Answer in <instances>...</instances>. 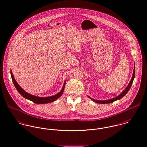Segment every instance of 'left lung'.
Masks as SVG:
<instances>
[{
    "mask_svg": "<svg viewBox=\"0 0 147 147\" xmlns=\"http://www.w3.org/2000/svg\"><path fill=\"white\" fill-rule=\"evenodd\" d=\"M135 65H134V68L133 74V77L131 78V80L130 81L128 86L126 88V89L122 92V93H121L119 96H116V98H112L111 99H109V100H95L93 98H90V96L89 98L91 99L93 101H94V102L95 103H100V104H108V103H112L118 99H120L121 98H122L123 96H124L127 93L129 92V90H130L131 85H132V84H133V82L134 79V77H135Z\"/></svg>",
    "mask_w": 147,
    "mask_h": 147,
    "instance_id": "left-lung-1",
    "label": "left lung"
}]
</instances>
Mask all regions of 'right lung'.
Listing matches in <instances>:
<instances>
[{
  "label": "right lung",
  "instance_id": "right-lung-1",
  "mask_svg": "<svg viewBox=\"0 0 147 147\" xmlns=\"http://www.w3.org/2000/svg\"><path fill=\"white\" fill-rule=\"evenodd\" d=\"M11 77H12V81L13 82L15 88H16L18 92V93L27 99H28V100H30L32 101V102H34L35 103H36V104H45V103H51V102L55 101V100H57L59 97H60L62 95V94L63 93V91H64L65 87L66 82H65L63 88H62V90L59 93L53 96H49V97H44V98L38 97V96H34V95H31L30 94L27 93L25 90H24L20 86V85L17 84V81L15 80L12 71H11Z\"/></svg>",
  "mask_w": 147,
  "mask_h": 147
}]
</instances>
